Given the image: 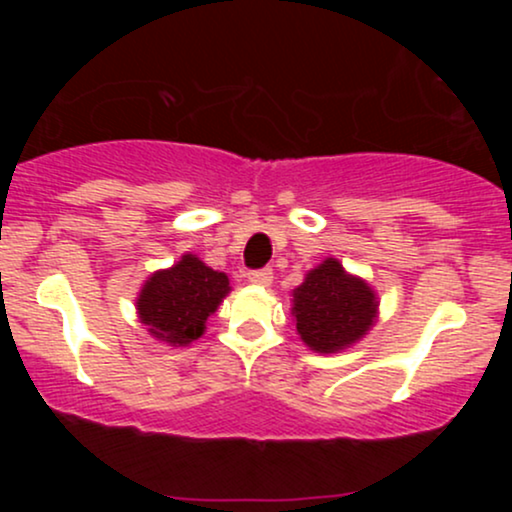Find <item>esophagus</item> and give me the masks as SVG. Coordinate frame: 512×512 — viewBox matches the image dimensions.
I'll return each instance as SVG.
<instances>
[{
	"label": "esophagus",
	"mask_w": 512,
	"mask_h": 512,
	"mask_svg": "<svg viewBox=\"0 0 512 512\" xmlns=\"http://www.w3.org/2000/svg\"><path fill=\"white\" fill-rule=\"evenodd\" d=\"M274 279V272L272 269H252V272H248V281L250 284H257V286H269L272 284Z\"/></svg>",
	"instance_id": "obj_1"
}]
</instances>
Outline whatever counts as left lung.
I'll return each instance as SVG.
<instances>
[{"label": "left lung", "instance_id": "1", "mask_svg": "<svg viewBox=\"0 0 512 512\" xmlns=\"http://www.w3.org/2000/svg\"><path fill=\"white\" fill-rule=\"evenodd\" d=\"M293 320L317 354H337L368 334L378 317V296L334 257L317 264L293 291Z\"/></svg>", "mask_w": 512, "mask_h": 512}]
</instances>
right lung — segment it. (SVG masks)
Instances as JSON below:
<instances>
[{"label":"right lung","instance_id":"1","mask_svg":"<svg viewBox=\"0 0 512 512\" xmlns=\"http://www.w3.org/2000/svg\"><path fill=\"white\" fill-rule=\"evenodd\" d=\"M228 276L195 255H182L170 269L151 274L137 298L139 320L156 339L187 346L207 330V320L228 296Z\"/></svg>","mask_w":512,"mask_h":512}]
</instances>
